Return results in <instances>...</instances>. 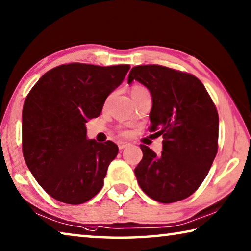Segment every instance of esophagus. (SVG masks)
<instances>
[{
    "instance_id": "obj_1",
    "label": "esophagus",
    "mask_w": 251,
    "mask_h": 251,
    "mask_svg": "<svg viewBox=\"0 0 251 251\" xmlns=\"http://www.w3.org/2000/svg\"><path fill=\"white\" fill-rule=\"evenodd\" d=\"M118 148H120V150H124V148H126L127 146H129V143H127V142H118Z\"/></svg>"
}]
</instances>
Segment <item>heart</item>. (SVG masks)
Returning a JSON list of instances; mask_svg holds the SVG:
<instances>
[{
	"instance_id": "1",
	"label": "heart",
	"mask_w": 251,
	"mask_h": 251,
	"mask_svg": "<svg viewBox=\"0 0 251 251\" xmlns=\"http://www.w3.org/2000/svg\"><path fill=\"white\" fill-rule=\"evenodd\" d=\"M130 92H131V97H133V99H136V97L145 94V93H148L146 88L142 86V85H134V86L131 87ZM122 133L126 134V131H122Z\"/></svg>"
}]
</instances>
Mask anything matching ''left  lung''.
Here are the masks:
<instances>
[{
    "mask_svg": "<svg viewBox=\"0 0 251 251\" xmlns=\"http://www.w3.org/2000/svg\"><path fill=\"white\" fill-rule=\"evenodd\" d=\"M134 79L151 92V131L164 138L159 156L141 145L143 159L135 176L143 192L154 201H182L201 185L217 154V109L202 83L192 74L141 65L129 72L128 84Z\"/></svg>",
    "mask_w": 251,
    "mask_h": 251,
    "instance_id": "8db88e82",
    "label": "left lung"
}]
</instances>
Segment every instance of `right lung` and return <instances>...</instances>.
<instances>
[{"mask_svg":"<svg viewBox=\"0 0 251 251\" xmlns=\"http://www.w3.org/2000/svg\"><path fill=\"white\" fill-rule=\"evenodd\" d=\"M129 65H59L37 80L24 101L23 156L36 181L58 201L79 205L99 194L118 154L115 143L87 138L86 123L99 117Z\"/></svg>","mask_w":251,"mask_h":251,"instance_id":"add662e5","label":"right lung"}]
</instances>
